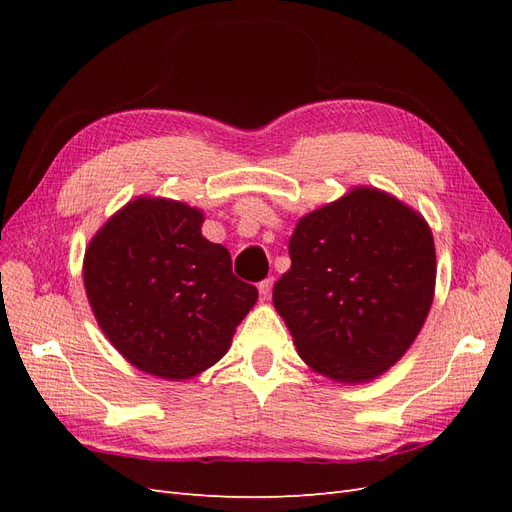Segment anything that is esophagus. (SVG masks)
Segmentation results:
<instances>
[{
  "mask_svg": "<svg viewBox=\"0 0 512 512\" xmlns=\"http://www.w3.org/2000/svg\"><path fill=\"white\" fill-rule=\"evenodd\" d=\"M271 288H273V277H267V280H262V282L258 284L260 297H262V299H269V297H271Z\"/></svg>",
  "mask_w": 512,
  "mask_h": 512,
  "instance_id": "obj_1",
  "label": "esophagus"
}]
</instances>
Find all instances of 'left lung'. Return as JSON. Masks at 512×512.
I'll use <instances>...</instances> for the list:
<instances>
[{"mask_svg": "<svg viewBox=\"0 0 512 512\" xmlns=\"http://www.w3.org/2000/svg\"><path fill=\"white\" fill-rule=\"evenodd\" d=\"M292 265L273 286L303 363L365 384L414 344L436 292V245L427 220L393 194L356 185L299 218Z\"/></svg>", "mask_w": 512, "mask_h": 512, "instance_id": "left-lung-1", "label": "left lung"}]
</instances>
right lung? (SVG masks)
<instances>
[{
    "instance_id": "add662e5",
    "label": "right lung",
    "mask_w": 512,
    "mask_h": 512,
    "mask_svg": "<svg viewBox=\"0 0 512 512\" xmlns=\"http://www.w3.org/2000/svg\"><path fill=\"white\" fill-rule=\"evenodd\" d=\"M205 213L138 196L91 237L83 282L113 348L162 380H190L218 363L258 290L232 275L224 245L203 237Z\"/></svg>"
}]
</instances>
